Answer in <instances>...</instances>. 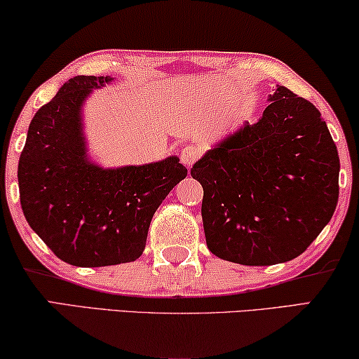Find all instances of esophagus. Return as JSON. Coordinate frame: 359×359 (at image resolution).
Instances as JSON below:
<instances>
[{"instance_id": "esophagus-1", "label": "esophagus", "mask_w": 359, "mask_h": 359, "mask_svg": "<svg viewBox=\"0 0 359 359\" xmlns=\"http://www.w3.org/2000/svg\"><path fill=\"white\" fill-rule=\"evenodd\" d=\"M201 155H203V151H201L199 145H194V144L186 145L184 149L181 150V163L186 166H191L193 163H196V160H198Z\"/></svg>"}]
</instances>
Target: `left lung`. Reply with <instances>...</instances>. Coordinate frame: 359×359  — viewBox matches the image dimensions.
I'll return each instance as SVG.
<instances>
[{
    "label": "left lung",
    "instance_id": "left-lung-1",
    "mask_svg": "<svg viewBox=\"0 0 359 359\" xmlns=\"http://www.w3.org/2000/svg\"><path fill=\"white\" fill-rule=\"evenodd\" d=\"M338 173L320 111L278 86L262 119L225 137L191 168L204 189L208 248L247 266L299 257L335 212Z\"/></svg>",
    "mask_w": 359,
    "mask_h": 359
}]
</instances>
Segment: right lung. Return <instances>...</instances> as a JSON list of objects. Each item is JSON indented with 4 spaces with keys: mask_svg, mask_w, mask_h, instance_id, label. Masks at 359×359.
Here are the masks:
<instances>
[{
    "mask_svg": "<svg viewBox=\"0 0 359 359\" xmlns=\"http://www.w3.org/2000/svg\"><path fill=\"white\" fill-rule=\"evenodd\" d=\"M111 76H73L36 112L18 166L27 224L58 258L95 268L135 262L170 191L188 170L178 156L102 168L88 160L81 107Z\"/></svg>",
    "mask_w": 359,
    "mask_h": 359,
    "instance_id": "right-lung-1",
    "label": "right lung"
}]
</instances>
